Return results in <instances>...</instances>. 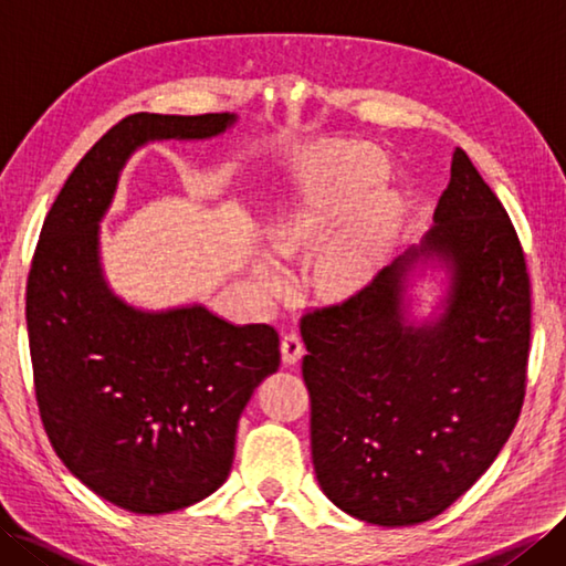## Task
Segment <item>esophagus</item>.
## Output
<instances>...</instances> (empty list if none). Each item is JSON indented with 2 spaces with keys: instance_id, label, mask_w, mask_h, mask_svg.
Listing matches in <instances>:
<instances>
[{
  "instance_id": "1",
  "label": "esophagus",
  "mask_w": 566,
  "mask_h": 566,
  "mask_svg": "<svg viewBox=\"0 0 566 566\" xmlns=\"http://www.w3.org/2000/svg\"><path fill=\"white\" fill-rule=\"evenodd\" d=\"M302 355H304V343H302V338H298V333H294V331L284 333L282 335V359L284 363L294 365L302 359Z\"/></svg>"
}]
</instances>
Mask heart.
I'll list each match as a JSON object with an SVG mask.
<instances>
[{
    "label": "heart",
    "instance_id": "heart-1",
    "mask_svg": "<svg viewBox=\"0 0 566 566\" xmlns=\"http://www.w3.org/2000/svg\"><path fill=\"white\" fill-rule=\"evenodd\" d=\"M381 177V158L363 143L318 146L308 153L302 187L270 223L272 250L280 258L319 248L311 282L323 296L340 298L365 286L389 245L399 207L384 191L368 196ZM262 280L274 286L280 274L264 264Z\"/></svg>",
    "mask_w": 566,
    "mask_h": 566
}]
</instances>
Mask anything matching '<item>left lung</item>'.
I'll list each match as a JSON object with an SVG mask.
<instances>
[{"instance_id": "8db88e82", "label": "left lung", "mask_w": 566, "mask_h": 566, "mask_svg": "<svg viewBox=\"0 0 566 566\" xmlns=\"http://www.w3.org/2000/svg\"><path fill=\"white\" fill-rule=\"evenodd\" d=\"M423 243L343 304L302 316L311 454L335 506L399 527L436 518L506 444L525 399L531 276L518 233L462 148ZM440 261V319L405 323V282Z\"/></svg>"}]
</instances>
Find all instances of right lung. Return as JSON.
Listing matches in <instances>:
<instances>
[{
	"mask_svg": "<svg viewBox=\"0 0 566 566\" xmlns=\"http://www.w3.org/2000/svg\"><path fill=\"white\" fill-rule=\"evenodd\" d=\"M235 114H134L94 143L48 211L27 284L35 401L55 454L94 494L158 515L213 494L238 418L280 369L268 323L233 326L199 304L140 311L106 284L99 221L148 140L223 134Z\"/></svg>",
	"mask_w": 566,
	"mask_h": 566,
	"instance_id": "right-lung-1",
	"label": "right lung"
}]
</instances>
